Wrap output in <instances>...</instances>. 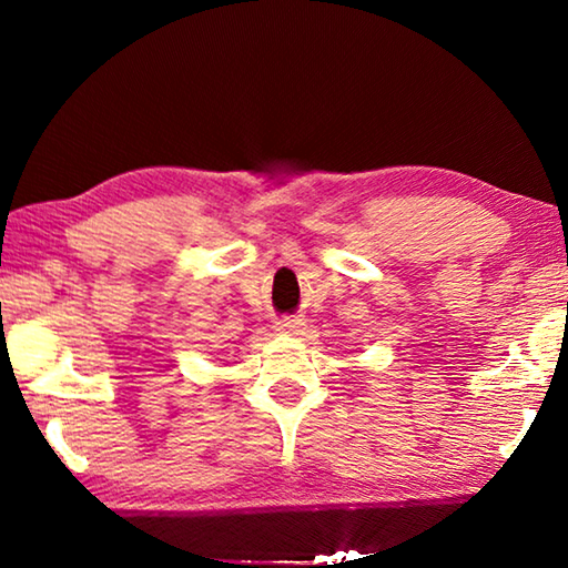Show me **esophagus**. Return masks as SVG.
<instances>
[{
    "label": "esophagus",
    "mask_w": 568,
    "mask_h": 568,
    "mask_svg": "<svg viewBox=\"0 0 568 568\" xmlns=\"http://www.w3.org/2000/svg\"><path fill=\"white\" fill-rule=\"evenodd\" d=\"M303 321L301 318H293V315H283V318L275 321V331L281 333H293L295 328H301Z\"/></svg>",
    "instance_id": "1"
}]
</instances>
